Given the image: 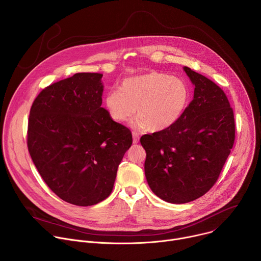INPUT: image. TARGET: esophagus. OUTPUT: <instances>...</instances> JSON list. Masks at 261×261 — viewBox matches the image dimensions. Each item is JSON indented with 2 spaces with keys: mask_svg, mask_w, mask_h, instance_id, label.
<instances>
[{
  "mask_svg": "<svg viewBox=\"0 0 261 261\" xmlns=\"http://www.w3.org/2000/svg\"><path fill=\"white\" fill-rule=\"evenodd\" d=\"M132 136H133V143H137L139 141V134L137 132L133 131Z\"/></svg>",
  "mask_w": 261,
  "mask_h": 261,
  "instance_id": "esophagus-1",
  "label": "esophagus"
}]
</instances>
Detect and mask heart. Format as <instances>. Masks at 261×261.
Returning a JSON list of instances; mask_svg holds the SVG:
<instances>
[{"label": "heart", "instance_id": "obj_1", "mask_svg": "<svg viewBox=\"0 0 261 261\" xmlns=\"http://www.w3.org/2000/svg\"><path fill=\"white\" fill-rule=\"evenodd\" d=\"M190 99V88L182 79L150 71L125 80L119 90L109 91L104 105L111 120L120 124L131 120L137 107V128L163 131L181 118Z\"/></svg>", "mask_w": 261, "mask_h": 261}]
</instances>
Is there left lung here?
Listing matches in <instances>:
<instances>
[{"label": "left lung", "instance_id": "obj_1", "mask_svg": "<svg viewBox=\"0 0 261 261\" xmlns=\"http://www.w3.org/2000/svg\"><path fill=\"white\" fill-rule=\"evenodd\" d=\"M195 86L194 98L170 128L141 136L148 186L161 199L186 203L216 184L236 138L233 110L214 82L184 67Z\"/></svg>", "mask_w": 261, "mask_h": 261}]
</instances>
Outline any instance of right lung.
I'll use <instances>...</instances> for the list:
<instances>
[{"label": "right lung", "instance_id": "obj_1", "mask_svg": "<svg viewBox=\"0 0 261 261\" xmlns=\"http://www.w3.org/2000/svg\"><path fill=\"white\" fill-rule=\"evenodd\" d=\"M100 73H76L43 89L29 116L31 158L49 189L74 205L107 198L119 164L132 144L131 131L101 107Z\"/></svg>", "mask_w": 261, "mask_h": 261}]
</instances>
